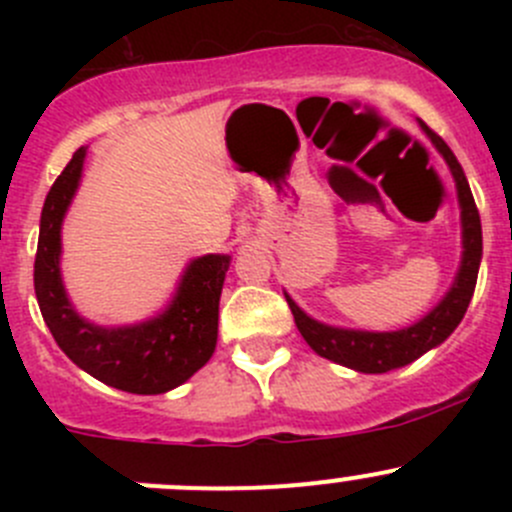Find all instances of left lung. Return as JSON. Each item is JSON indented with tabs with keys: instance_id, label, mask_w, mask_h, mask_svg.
I'll return each instance as SVG.
<instances>
[{
	"instance_id": "1",
	"label": "left lung",
	"mask_w": 512,
	"mask_h": 512,
	"mask_svg": "<svg viewBox=\"0 0 512 512\" xmlns=\"http://www.w3.org/2000/svg\"><path fill=\"white\" fill-rule=\"evenodd\" d=\"M423 131L428 133L438 153L446 158L448 168H451L453 178H456L458 203H461L463 260L456 282H453L451 292L443 297V302L431 314H426L421 322L411 324V327L401 329V332H356V329H337L314 322L312 317H307L289 299V294H285L304 342L319 356H324V359H332L337 364L349 366V369L364 371V374H384V371L401 369V366L411 364L418 356L426 354L428 349L446 342L453 329L461 324L463 314H466L468 304H471L473 289H476L480 255H483V232H480L476 200H473L471 188H468L461 163L453 156L451 148L446 146V141L428 126H423Z\"/></svg>"
}]
</instances>
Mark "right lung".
Instances as JSON below:
<instances>
[{"mask_svg": "<svg viewBox=\"0 0 512 512\" xmlns=\"http://www.w3.org/2000/svg\"><path fill=\"white\" fill-rule=\"evenodd\" d=\"M86 148H79L44 200L34 289L41 317L59 349L79 369L128 394H165L208 364L218 342V304L227 255H205L190 262L173 304L151 322L103 329L71 307L59 275L61 220L79 188Z\"/></svg>", "mask_w": 512, "mask_h": 512, "instance_id": "obj_1", "label": "right lung"}]
</instances>
